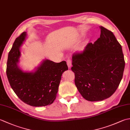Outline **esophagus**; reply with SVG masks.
<instances>
[{"mask_svg":"<svg viewBox=\"0 0 130 130\" xmlns=\"http://www.w3.org/2000/svg\"><path fill=\"white\" fill-rule=\"evenodd\" d=\"M67 65H68V67L69 68H70L71 67V61L69 59H68L67 60Z\"/></svg>","mask_w":130,"mask_h":130,"instance_id":"esophagus-1","label":"esophagus"}]
</instances>
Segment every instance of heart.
Instances as JSON below:
<instances>
[{
	"label": "heart",
	"instance_id": "heart-1",
	"mask_svg": "<svg viewBox=\"0 0 130 130\" xmlns=\"http://www.w3.org/2000/svg\"><path fill=\"white\" fill-rule=\"evenodd\" d=\"M83 48H84V46H82L80 47V50H82L83 49Z\"/></svg>",
	"mask_w": 130,
	"mask_h": 130
}]
</instances>
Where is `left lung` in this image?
I'll return each mask as SVG.
<instances>
[{
    "label": "left lung",
    "mask_w": 130,
    "mask_h": 130,
    "mask_svg": "<svg viewBox=\"0 0 130 130\" xmlns=\"http://www.w3.org/2000/svg\"><path fill=\"white\" fill-rule=\"evenodd\" d=\"M99 27L100 37L72 57L76 87L83 97L90 102L103 101L115 92L125 65L122 46L113 34Z\"/></svg>",
    "instance_id": "left-lung-1"
}]
</instances>
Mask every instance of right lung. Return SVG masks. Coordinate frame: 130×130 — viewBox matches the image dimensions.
I'll return each mask as SVG.
<instances>
[{"label":"right lung","mask_w":130,"mask_h":130,"mask_svg":"<svg viewBox=\"0 0 130 130\" xmlns=\"http://www.w3.org/2000/svg\"><path fill=\"white\" fill-rule=\"evenodd\" d=\"M26 32L15 39L9 52L7 75L12 89L24 103L34 107L46 106L53 103L62 73L68 70L65 61L59 63L42 60L32 71H24L18 66L20 47L26 41Z\"/></svg>","instance_id":"obj_1"}]
</instances>
